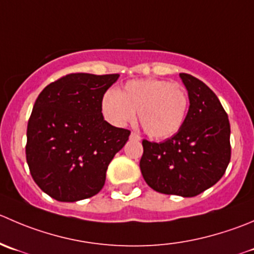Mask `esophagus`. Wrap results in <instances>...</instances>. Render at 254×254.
<instances>
[{"label":"esophagus","mask_w":254,"mask_h":254,"mask_svg":"<svg viewBox=\"0 0 254 254\" xmlns=\"http://www.w3.org/2000/svg\"><path fill=\"white\" fill-rule=\"evenodd\" d=\"M130 137L134 140H137V141H139V140H141V137H140L136 132H131V134H130Z\"/></svg>","instance_id":"esophagus-1"}]
</instances>
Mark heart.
<instances>
[{"mask_svg": "<svg viewBox=\"0 0 254 254\" xmlns=\"http://www.w3.org/2000/svg\"><path fill=\"white\" fill-rule=\"evenodd\" d=\"M105 118L117 127L132 122L135 113L149 136L165 139L176 134L186 119L189 94L184 85L162 79L127 82L119 92L109 90L102 99Z\"/></svg>", "mask_w": 254, "mask_h": 254, "instance_id": "b5f03b06", "label": "heart"}]
</instances>
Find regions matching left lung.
Instances as JSON below:
<instances>
[{"label":"left lung","instance_id":"1","mask_svg":"<svg viewBox=\"0 0 254 254\" xmlns=\"http://www.w3.org/2000/svg\"><path fill=\"white\" fill-rule=\"evenodd\" d=\"M180 78L189 93L186 119L165 141L142 140L140 170L157 192L193 197L225 174L231 160V127L217 95L205 83L186 73Z\"/></svg>","mask_w":254,"mask_h":254}]
</instances>
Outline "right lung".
<instances>
[{
    "label": "right lung",
    "mask_w": 254,
    "mask_h": 254,
    "mask_svg": "<svg viewBox=\"0 0 254 254\" xmlns=\"http://www.w3.org/2000/svg\"><path fill=\"white\" fill-rule=\"evenodd\" d=\"M119 74L73 73L47 85L27 127L26 157L39 189L61 202L97 195L130 131L105 122L102 99Z\"/></svg>",
    "instance_id": "add662e5"
}]
</instances>
